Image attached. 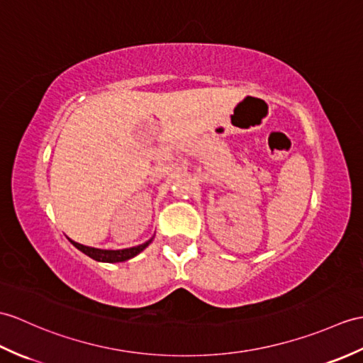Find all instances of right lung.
Masks as SVG:
<instances>
[{
  "label": "right lung",
  "instance_id": "add662e5",
  "mask_svg": "<svg viewBox=\"0 0 363 363\" xmlns=\"http://www.w3.org/2000/svg\"><path fill=\"white\" fill-rule=\"evenodd\" d=\"M69 241L79 250H82L83 254H86L88 257H91L92 259H96V261H105V263H121V261H126V259H130L133 257H136L138 254H140V252L145 249L148 244L151 242V240H150L147 242L140 244V246L130 247V249H122V250H102V249H94V247L83 246V244H79V242H75L72 240H69Z\"/></svg>",
  "mask_w": 363,
  "mask_h": 363
}]
</instances>
